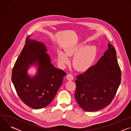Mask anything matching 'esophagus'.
<instances>
[{
	"mask_svg": "<svg viewBox=\"0 0 131 131\" xmlns=\"http://www.w3.org/2000/svg\"><path fill=\"white\" fill-rule=\"evenodd\" d=\"M66 78L68 81H72L73 79V76L71 74H68L66 76Z\"/></svg>",
	"mask_w": 131,
	"mask_h": 131,
	"instance_id": "obj_1",
	"label": "esophagus"
}]
</instances>
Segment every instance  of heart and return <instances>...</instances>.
<instances>
[{"label":"heart","instance_id":"1","mask_svg":"<svg viewBox=\"0 0 131 131\" xmlns=\"http://www.w3.org/2000/svg\"><path fill=\"white\" fill-rule=\"evenodd\" d=\"M72 64L78 71H84L88 70L94 61L96 55L95 46H82L71 47L67 49L65 53L60 52L58 54V60L61 65L65 67L70 63L68 57L74 55Z\"/></svg>","mask_w":131,"mask_h":131}]
</instances>
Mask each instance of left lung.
Here are the masks:
<instances>
[{
  "mask_svg": "<svg viewBox=\"0 0 131 131\" xmlns=\"http://www.w3.org/2000/svg\"><path fill=\"white\" fill-rule=\"evenodd\" d=\"M121 72L114 47L108 49L97 63L77 76L74 97L85 111H96L108 106L120 84Z\"/></svg>",
  "mask_w": 131,
  "mask_h": 131,
  "instance_id": "obj_1",
  "label": "left lung"
}]
</instances>
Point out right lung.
<instances>
[{"instance_id":"1","label":"right lung","mask_w":131,"mask_h":131,"mask_svg":"<svg viewBox=\"0 0 131 131\" xmlns=\"http://www.w3.org/2000/svg\"><path fill=\"white\" fill-rule=\"evenodd\" d=\"M30 36L27 37L14 64L11 79L21 100L29 107L39 109L51 103L66 73L51 63L45 43L31 39ZM31 66L37 70L33 76L28 73Z\"/></svg>"}]
</instances>
